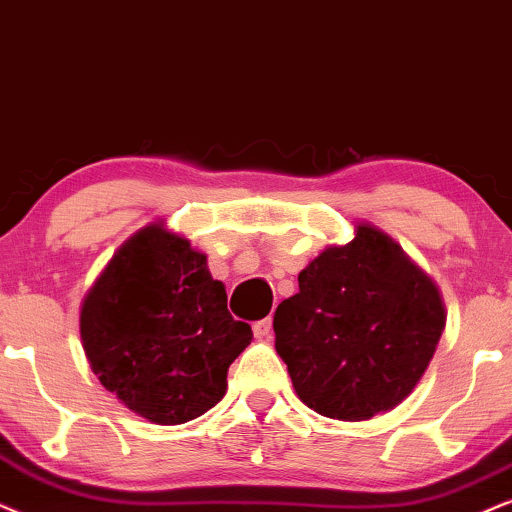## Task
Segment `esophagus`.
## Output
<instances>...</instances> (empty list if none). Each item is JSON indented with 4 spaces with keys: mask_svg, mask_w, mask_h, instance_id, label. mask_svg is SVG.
Returning <instances> with one entry per match:
<instances>
[{
    "mask_svg": "<svg viewBox=\"0 0 512 512\" xmlns=\"http://www.w3.org/2000/svg\"><path fill=\"white\" fill-rule=\"evenodd\" d=\"M252 331H255V338H260V340L269 338V335H271V319L257 321L255 326H252Z\"/></svg>",
    "mask_w": 512,
    "mask_h": 512,
    "instance_id": "esophagus-1",
    "label": "esophagus"
}]
</instances>
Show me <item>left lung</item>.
I'll return each instance as SVG.
<instances>
[{
	"instance_id": "8db88e82",
	"label": "left lung",
	"mask_w": 512,
	"mask_h": 512,
	"mask_svg": "<svg viewBox=\"0 0 512 512\" xmlns=\"http://www.w3.org/2000/svg\"><path fill=\"white\" fill-rule=\"evenodd\" d=\"M274 314L276 352L304 404L368 420L401 404L430 366L446 326L437 283L378 226L359 222L297 276Z\"/></svg>"
}]
</instances>
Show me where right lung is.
Instances as JSON below:
<instances>
[{
	"label": "right lung",
	"mask_w": 512,
	"mask_h": 512,
	"mask_svg": "<svg viewBox=\"0 0 512 512\" xmlns=\"http://www.w3.org/2000/svg\"><path fill=\"white\" fill-rule=\"evenodd\" d=\"M80 338L101 385L155 425L203 416L226 394V373L250 345L226 309V288L165 222L115 250L80 307Z\"/></svg>",
	"instance_id": "obj_1"
}]
</instances>
